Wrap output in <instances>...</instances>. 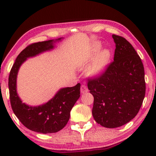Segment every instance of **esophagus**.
Segmentation results:
<instances>
[{
    "instance_id": "34e87169",
    "label": "esophagus",
    "mask_w": 156,
    "mask_h": 156,
    "mask_svg": "<svg viewBox=\"0 0 156 156\" xmlns=\"http://www.w3.org/2000/svg\"><path fill=\"white\" fill-rule=\"evenodd\" d=\"M80 91L82 94H84V93H87V91H88V89H87V87L85 86V85H82L81 86V89H80Z\"/></svg>"
}]
</instances>
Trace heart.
Masks as SVG:
<instances>
[{"label": "heart", "instance_id": "heart-1", "mask_svg": "<svg viewBox=\"0 0 156 156\" xmlns=\"http://www.w3.org/2000/svg\"><path fill=\"white\" fill-rule=\"evenodd\" d=\"M101 46L100 42L94 43L89 54L87 56L80 57L78 60V65L83 66L93 59L86 70L87 75L89 77L96 78L101 76L106 71L109 64L111 52L108 49H104L98 52Z\"/></svg>", "mask_w": 156, "mask_h": 156}]
</instances>
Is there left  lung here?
<instances>
[{"mask_svg":"<svg viewBox=\"0 0 156 156\" xmlns=\"http://www.w3.org/2000/svg\"><path fill=\"white\" fill-rule=\"evenodd\" d=\"M114 62L101 76L89 80L94 97L92 115L102 126L114 129L132 120L139 112L146 94L144 67L129 41L113 35Z\"/></svg>","mask_w":156,"mask_h":156,"instance_id":"left-lung-1","label":"left lung"}]
</instances>
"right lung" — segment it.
Wrapping results in <instances>:
<instances>
[{
    "label": "right lung",
    "instance_id": "add662e5",
    "mask_svg": "<svg viewBox=\"0 0 156 156\" xmlns=\"http://www.w3.org/2000/svg\"><path fill=\"white\" fill-rule=\"evenodd\" d=\"M63 37L30 44L15 61L8 78L12 109L21 123L27 129L40 133H52L60 131L69 119L70 112L80 97V84L59 89L48 102L39 106L23 103L17 91V76L21 65L30 57H34L55 48V43Z\"/></svg>",
    "mask_w": 156,
    "mask_h": 156
}]
</instances>
